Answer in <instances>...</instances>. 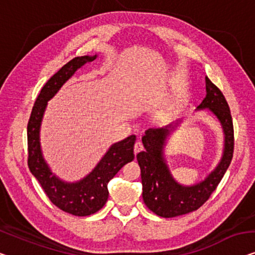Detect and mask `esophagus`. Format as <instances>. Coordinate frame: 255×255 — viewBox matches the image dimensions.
I'll return each mask as SVG.
<instances>
[{
  "label": "esophagus",
  "instance_id": "esophagus-1",
  "mask_svg": "<svg viewBox=\"0 0 255 255\" xmlns=\"http://www.w3.org/2000/svg\"><path fill=\"white\" fill-rule=\"evenodd\" d=\"M142 150H143V144L140 143L139 140H138V142H136L135 145H134V152H135V154H137L138 152L142 151Z\"/></svg>",
  "mask_w": 255,
  "mask_h": 255
}]
</instances>
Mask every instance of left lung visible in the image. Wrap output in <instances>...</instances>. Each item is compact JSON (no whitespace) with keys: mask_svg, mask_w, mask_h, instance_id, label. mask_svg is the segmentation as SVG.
Returning <instances> with one entry per match:
<instances>
[{"mask_svg":"<svg viewBox=\"0 0 255 255\" xmlns=\"http://www.w3.org/2000/svg\"><path fill=\"white\" fill-rule=\"evenodd\" d=\"M206 96L197 110L212 112L220 121L225 134V147L219 165L204 181L193 185H183L173 177L164 158L167 136L175 126L149 128L142 137L145 150L136 155L140 167L143 200L154 214L161 218H175L198 210L206 203L221 182L234 154V125L230 109L223 94L207 77Z\"/></svg>","mask_w":255,"mask_h":255,"instance_id":"obj_1","label":"left lung"}]
</instances>
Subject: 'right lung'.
<instances>
[{"label":"right lung","instance_id":"obj_1","mask_svg":"<svg viewBox=\"0 0 255 255\" xmlns=\"http://www.w3.org/2000/svg\"><path fill=\"white\" fill-rule=\"evenodd\" d=\"M95 56L75 57L48 80L41 89L27 125L28 168L48 198L60 210L75 216H87L104 206L109 198L108 183L127 162L134 160L135 135L112 144L91 172L78 182H65L57 177L45 162L40 144V128L48 101L55 96L80 67L96 59Z\"/></svg>","mask_w":255,"mask_h":255}]
</instances>
